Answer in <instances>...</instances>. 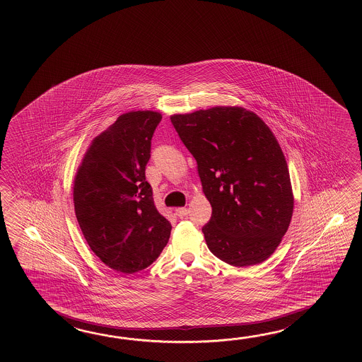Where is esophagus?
Masks as SVG:
<instances>
[{
  "mask_svg": "<svg viewBox=\"0 0 362 362\" xmlns=\"http://www.w3.org/2000/svg\"><path fill=\"white\" fill-rule=\"evenodd\" d=\"M189 214V209L186 207H178L176 208V215L180 217V218H184V217H186V215Z\"/></svg>",
  "mask_w": 362,
  "mask_h": 362,
  "instance_id": "esophagus-1",
  "label": "esophagus"
}]
</instances>
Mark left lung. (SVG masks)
Returning <instances> with one entry per match:
<instances>
[{
	"label": "left lung",
	"instance_id": "8db88e82",
	"mask_svg": "<svg viewBox=\"0 0 362 362\" xmlns=\"http://www.w3.org/2000/svg\"><path fill=\"white\" fill-rule=\"evenodd\" d=\"M170 122L197 160L212 207L202 229L209 251L239 268L265 262L293 212L287 162L273 132L239 106L175 114Z\"/></svg>",
	"mask_w": 362,
	"mask_h": 362
}]
</instances>
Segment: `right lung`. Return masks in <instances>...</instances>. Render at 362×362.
Returning <instances> with one entry per match:
<instances>
[{
    "mask_svg": "<svg viewBox=\"0 0 362 362\" xmlns=\"http://www.w3.org/2000/svg\"><path fill=\"white\" fill-rule=\"evenodd\" d=\"M162 114L145 110L119 116L85 153L74 180L77 223L88 246L117 273L146 269L170 239L145 170Z\"/></svg>",
    "mask_w": 362,
    "mask_h": 362,
    "instance_id": "right-lung-1",
    "label": "right lung"
}]
</instances>
